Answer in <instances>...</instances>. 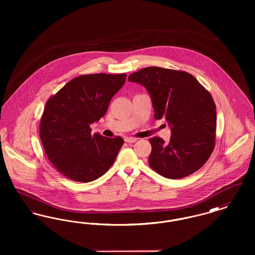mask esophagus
Returning <instances> with one entry per match:
<instances>
[{
  "instance_id": "obj_1",
  "label": "esophagus",
  "mask_w": 255,
  "mask_h": 255,
  "mask_svg": "<svg viewBox=\"0 0 255 255\" xmlns=\"http://www.w3.org/2000/svg\"><path fill=\"white\" fill-rule=\"evenodd\" d=\"M124 140H125L126 142H128V143H133V142L137 140V138H136V137H125Z\"/></svg>"
}]
</instances>
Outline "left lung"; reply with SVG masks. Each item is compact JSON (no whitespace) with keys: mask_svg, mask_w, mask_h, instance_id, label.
<instances>
[{"mask_svg":"<svg viewBox=\"0 0 255 255\" xmlns=\"http://www.w3.org/2000/svg\"><path fill=\"white\" fill-rule=\"evenodd\" d=\"M129 81L144 86L156 120L171 127L168 144L161 137L149 139V165L168 179H182L200 169L211 156L216 137V106L210 93L183 71L147 67L131 73Z\"/></svg>","mask_w":255,"mask_h":255,"instance_id":"8db88e82","label":"left lung"}]
</instances>
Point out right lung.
Returning a JSON list of instances; mask_svg holds the SVG:
<instances>
[{
	"instance_id": "add662e5",
	"label": "right lung",
	"mask_w": 255,
	"mask_h": 255,
	"mask_svg": "<svg viewBox=\"0 0 255 255\" xmlns=\"http://www.w3.org/2000/svg\"><path fill=\"white\" fill-rule=\"evenodd\" d=\"M126 76V73L80 75L48 99L40 121V138L50 162L68 179L95 181L114 163L123 138L92 134L90 126L106 114Z\"/></svg>"
}]
</instances>
